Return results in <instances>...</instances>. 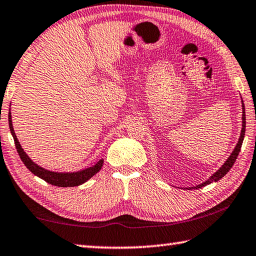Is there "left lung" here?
<instances>
[{"label": "left lung", "mask_w": 256, "mask_h": 256, "mask_svg": "<svg viewBox=\"0 0 256 256\" xmlns=\"http://www.w3.org/2000/svg\"><path fill=\"white\" fill-rule=\"evenodd\" d=\"M245 128H246V115H245V106H244V102H242V133H240V136H239L238 144H236V147H234L232 154H231V155L229 156V158L226 160V163L223 164L221 168H218V171L210 178V179H208L205 182H202V184H198L196 186H192V188H188L189 190L190 189H200V188H202V186H208L210 184H212V182H216L220 179H222V178L230 171V168H232V165L234 164V162H236V160H237V157L239 155V152H240L242 141H244Z\"/></svg>", "instance_id": "8db88e82"}]
</instances>
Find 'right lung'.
I'll use <instances>...</instances> for the list:
<instances>
[{
  "instance_id": "right-lung-1",
  "label": "right lung",
  "mask_w": 256,
  "mask_h": 256,
  "mask_svg": "<svg viewBox=\"0 0 256 256\" xmlns=\"http://www.w3.org/2000/svg\"><path fill=\"white\" fill-rule=\"evenodd\" d=\"M9 128H10L11 134H12V136H14L16 148H17V152L19 154L20 158H22V163L25 164L26 168L30 170L32 173L35 174L36 176L40 178V179H43L44 181H46L48 184H50L52 186H64H64H80V184H84V182H86L88 179H91V178L94 176V174L98 173L101 170V168H102L104 160H100L96 165L91 166V168L82 170V171H78V172L58 173V172L48 171V170L40 168V166H38V164H35L34 162L26 155V152H24V149L22 148V146H20L17 136H16L14 126H12L11 112H9Z\"/></svg>"
}]
</instances>
